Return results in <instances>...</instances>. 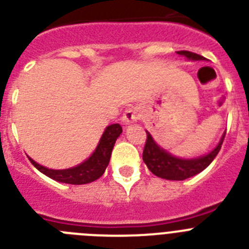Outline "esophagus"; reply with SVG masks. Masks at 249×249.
<instances>
[{"label": "esophagus", "mask_w": 249, "mask_h": 249, "mask_svg": "<svg viewBox=\"0 0 249 249\" xmlns=\"http://www.w3.org/2000/svg\"><path fill=\"white\" fill-rule=\"evenodd\" d=\"M141 114H140V111H138L137 108H127L126 111H124V113H123L122 116V122L124 126H128V124H132V123L137 122L138 120H140Z\"/></svg>", "instance_id": "1"}]
</instances>
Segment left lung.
I'll list each match as a JSON object with an SVG mask.
<instances>
[{
    "instance_id": "8db88e82",
    "label": "left lung",
    "mask_w": 249,
    "mask_h": 249,
    "mask_svg": "<svg viewBox=\"0 0 249 249\" xmlns=\"http://www.w3.org/2000/svg\"><path fill=\"white\" fill-rule=\"evenodd\" d=\"M177 53L186 57L187 59H192V61L204 59V57L190 52V51H178ZM146 133L147 141L144 144L143 155H142L144 163L147 164L148 169L153 175L164 178V179H169V181H183L187 178L198 175L203 169H206L214 160L215 156L218 155L222 143H223L224 136H226V132H224L219 143L208 155L201 156L198 158H192V160H182V158L172 156L163 148H160L153 141L149 132L146 131Z\"/></svg>"
}]
</instances>
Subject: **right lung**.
Masks as SVG:
<instances>
[{
    "instance_id": "1",
    "label": "right lung",
    "mask_w": 249,
    "mask_h": 249,
    "mask_svg": "<svg viewBox=\"0 0 249 249\" xmlns=\"http://www.w3.org/2000/svg\"><path fill=\"white\" fill-rule=\"evenodd\" d=\"M122 133V127L118 123L109 124L103 132L98 146L96 147L94 152L85 162L72 168L67 169H51L43 167L35 162L32 158L28 157L31 163L34 164L39 172H42L47 177L52 178L57 182L68 184H86L96 181L105 173L106 168L109 163L112 149H113L116 140Z\"/></svg>"
}]
</instances>
